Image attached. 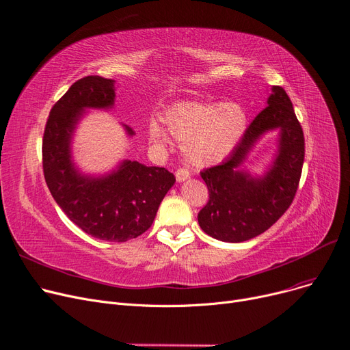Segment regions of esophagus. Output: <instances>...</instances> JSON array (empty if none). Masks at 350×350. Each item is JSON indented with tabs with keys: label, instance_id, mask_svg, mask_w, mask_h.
<instances>
[{
	"label": "esophagus",
	"instance_id": "1",
	"mask_svg": "<svg viewBox=\"0 0 350 350\" xmlns=\"http://www.w3.org/2000/svg\"><path fill=\"white\" fill-rule=\"evenodd\" d=\"M175 178H176V182H184L189 178V172H188V170L180 168L175 172Z\"/></svg>",
	"mask_w": 350,
	"mask_h": 350
}]
</instances>
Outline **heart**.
I'll list each match as a JSON object with an SVG mask.
<instances>
[{
  "mask_svg": "<svg viewBox=\"0 0 350 350\" xmlns=\"http://www.w3.org/2000/svg\"><path fill=\"white\" fill-rule=\"evenodd\" d=\"M162 122L182 142L188 163L206 168L221 163L235 151L246 134L249 116L238 103L179 101L163 111ZM146 134L155 145L168 142V134L157 121L148 124Z\"/></svg>",
  "mask_w": 350,
  "mask_h": 350,
  "instance_id": "1",
  "label": "heart"
}]
</instances>
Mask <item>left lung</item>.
Wrapping results in <instances>:
<instances>
[{
	"instance_id": "obj_1",
	"label": "left lung",
	"mask_w": 350,
	"mask_h": 350,
	"mask_svg": "<svg viewBox=\"0 0 350 350\" xmlns=\"http://www.w3.org/2000/svg\"><path fill=\"white\" fill-rule=\"evenodd\" d=\"M278 131L277 151L262 176L243 166L260 138ZM305 159L304 131L291 99L282 87H272L260 111L230 157L201 172L209 191L208 204L199 211L198 224L222 242H243L269 229L292 204Z\"/></svg>"
}]
</instances>
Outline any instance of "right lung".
I'll return each mask as SVG.
<instances>
[{
    "label": "right lung",
    "mask_w": 350,
    "mask_h": 350,
    "mask_svg": "<svg viewBox=\"0 0 350 350\" xmlns=\"http://www.w3.org/2000/svg\"><path fill=\"white\" fill-rule=\"evenodd\" d=\"M115 105V81L81 78L53 107L42 139V166L49 192L62 212L85 234L126 242L151 228L175 176L159 166L124 159L105 174L82 172L74 161L75 129L88 109ZM126 135L134 131L122 125Z\"/></svg>",
    "instance_id": "add662e5"
}]
</instances>
